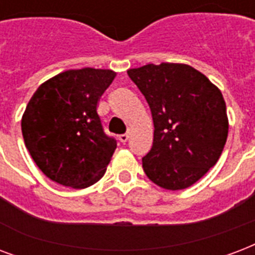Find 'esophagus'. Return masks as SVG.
Listing matches in <instances>:
<instances>
[{"label": "esophagus", "mask_w": 255, "mask_h": 255, "mask_svg": "<svg viewBox=\"0 0 255 255\" xmlns=\"http://www.w3.org/2000/svg\"><path fill=\"white\" fill-rule=\"evenodd\" d=\"M128 137H129V135H128V133H124V135H120L119 136V140L122 141L123 144H126V143H127V141H128Z\"/></svg>", "instance_id": "34e87169"}]
</instances>
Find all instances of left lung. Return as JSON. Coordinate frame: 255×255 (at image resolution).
Returning a JSON list of instances; mask_svg holds the SVG:
<instances>
[{
	"mask_svg": "<svg viewBox=\"0 0 255 255\" xmlns=\"http://www.w3.org/2000/svg\"><path fill=\"white\" fill-rule=\"evenodd\" d=\"M127 73L144 95L155 127L152 148L141 159L145 175L171 191L197 183L226 144L222 92L187 64H147Z\"/></svg>",
	"mask_w": 255,
	"mask_h": 255,
	"instance_id": "left-lung-1",
	"label": "left lung"
}]
</instances>
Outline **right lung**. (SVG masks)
<instances>
[{
	"instance_id": "right-lung-1",
	"label": "right lung",
	"mask_w": 255,
	"mask_h": 255,
	"mask_svg": "<svg viewBox=\"0 0 255 255\" xmlns=\"http://www.w3.org/2000/svg\"><path fill=\"white\" fill-rule=\"evenodd\" d=\"M116 72L69 69L42 83L29 100L21 129L38 168L58 184L87 188L102 179L116 149L103 131L99 100Z\"/></svg>"
}]
</instances>
